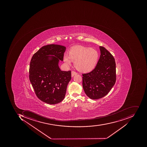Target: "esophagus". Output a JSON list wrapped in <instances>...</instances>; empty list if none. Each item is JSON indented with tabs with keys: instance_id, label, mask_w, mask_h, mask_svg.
<instances>
[{
	"instance_id": "esophagus-1",
	"label": "esophagus",
	"mask_w": 147,
	"mask_h": 147,
	"mask_svg": "<svg viewBox=\"0 0 147 147\" xmlns=\"http://www.w3.org/2000/svg\"><path fill=\"white\" fill-rule=\"evenodd\" d=\"M77 72H75L74 71H71V77H73L75 75H77Z\"/></svg>"
}]
</instances>
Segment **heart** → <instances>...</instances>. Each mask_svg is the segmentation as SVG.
<instances>
[{"mask_svg": "<svg viewBox=\"0 0 147 147\" xmlns=\"http://www.w3.org/2000/svg\"><path fill=\"white\" fill-rule=\"evenodd\" d=\"M99 54L96 49L83 46L73 47L69 51V55H65L63 61L67 65H74L78 71L86 73L95 68L98 63Z\"/></svg>", "mask_w": 147, "mask_h": 147, "instance_id": "b5f03b06", "label": "heart"}]
</instances>
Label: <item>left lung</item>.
Returning <instances> with one entry per match:
<instances>
[{"instance_id":"obj_1","label":"left lung","mask_w":147,"mask_h":147,"mask_svg":"<svg viewBox=\"0 0 147 147\" xmlns=\"http://www.w3.org/2000/svg\"><path fill=\"white\" fill-rule=\"evenodd\" d=\"M99 48L101 55L96 67L90 72L82 75L83 88L86 95L92 99L106 96L116 80L114 57L104 47Z\"/></svg>"}]
</instances>
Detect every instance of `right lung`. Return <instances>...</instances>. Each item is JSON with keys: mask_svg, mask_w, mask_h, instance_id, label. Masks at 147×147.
<instances>
[{"mask_svg": "<svg viewBox=\"0 0 147 147\" xmlns=\"http://www.w3.org/2000/svg\"><path fill=\"white\" fill-rule=\"evenodd\" d=\"M66 47L58 45L43 46L34 54L30 63L29 78L36 96L53 105L61 102L71 80V71H62L59 62L63 61Z\"/></svg>", "mask_w": 147, "mask_h": 147, "instance_id": "right-lung-1", "label": "right lung"}]
</instances>
